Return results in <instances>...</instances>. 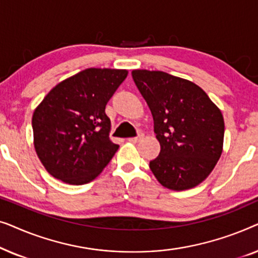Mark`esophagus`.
Returning a JSON list of instances; mask_svg holds the SVG:
<instances>
[{"label":"esophagus","mask_w":258,"mask_h":258,"mask_svg":"<svg viewBox=\"0 0 258 258\" xmlns=\"http://www.w3.org/2000/svg\"><path fill=\"white\" fill-rule=\"evenodd\" d=\"M143 136H144L143 134H140V135L137 137H132V139H129V141H130V142H133V143H139L140 141L143 140Z\"/></svg>","instance_id":"34e87169"}]
</instances>
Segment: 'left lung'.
I'll return each instance as SVG.
<instances>
[{"label": "left lung", "mask_w": 258, "mask_h": 258, "mask_svg": "<svg viewBox=\"0 0 258 258\" xmlns=\"http://www.w3.org/2000/svg\"><path fill=\"white\" fill-rule=\"evenodd\" d=\"M154 118L160 155L150 161L165 188L182 191L202 183L223 150L224 119L220 108L191 81L158 70L132 72Z\"/></svg>", "instance_id": "1"}]
</instances>
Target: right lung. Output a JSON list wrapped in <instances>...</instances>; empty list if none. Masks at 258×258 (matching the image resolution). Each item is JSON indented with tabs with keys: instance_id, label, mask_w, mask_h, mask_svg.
I'll return each instance as SVG.
<instances>
[{
	"instance_id": "obj_1",
	"label": "right lung",
	"mask_w": 258,
	"mask_h": 258,
	"mask_svg": "<svg viewBox=\"0 0 258 258\" xmlns=\"http://www.w3.org/2000/svg\"><path fill=\"white\" fill-rule=\"evenodd\" d=\"M125 69L88 68L52 88L33 114L34 147L52 177L82 185L103 171L118 149L109 139L105 105Z\"/></svg>"
}]
</instances>
